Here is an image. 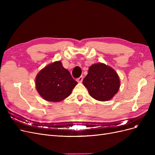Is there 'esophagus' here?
<instances>
[{
  "label": "esophagus",
  "instance_id": "1",
  "mask_svg": "<svg viewBox=\"0 0 155 155\" xmlns=\"http://www.w3.org/2000/svg\"><path fill=\"white\" fill-rule=\"evenodd\" d=\"M83 76H80V77L76 79V81H77L78 83H81V82L83 81Z\"/></svg>",
  "mask_w": 155,
  "mask_h": 155
}]
</instances>
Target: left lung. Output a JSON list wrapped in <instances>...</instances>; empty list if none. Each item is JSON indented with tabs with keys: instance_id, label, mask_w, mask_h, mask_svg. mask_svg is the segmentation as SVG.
I'll use <instances>...</instances> for the list:
<instances>
[{
	"instance_id": "left-lung-1",
	"label": "left lung",
	"mask_w": 155,
	"mask_h": 155,
	"mask_svg": "<svg viewBox=\"0 0 155 155\" xmlns=\"http://www.w3.org/2000/svg\"><path fill=\"white\" fill-rule=\"evenodd\" d=\"M83 83L94 99L105 101L111 100L120 87V80L115 70L104 63H95L89 67Z\"/></svg>"
}]
</instances>
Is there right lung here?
Here are the masks:
<instances>
[{"mask_svg": "<svg viewBox=\"0 0 155 155\" xmlns=\"http://www.w3.org/2000/svg\"><path fill=\"white\" fill-rule=\"evenodd\" d=\"M78 83L61 61L48 64L37 74L35 87L44 100L59 102L68 97Z\"/></svg>", "mask_w": 155, "mask_h": 155, "instance_id": "right-lung-1", "label": "right lung"}]
</instances>
